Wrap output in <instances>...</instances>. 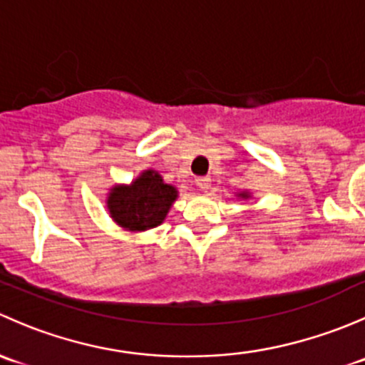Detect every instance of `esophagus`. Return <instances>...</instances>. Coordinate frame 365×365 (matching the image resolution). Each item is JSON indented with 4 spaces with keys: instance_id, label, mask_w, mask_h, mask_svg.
Here are the masks:
<instances>
[{
    "instance_id": "obj_1",
    "label": "esophagus",
    "mask_w": 365,
    "mask_h": 365,
    "mask_svg": "<svg viewBox=\"0 0 365 365\" xmlns=\"http://www.w3.org/2000/svg\"><path fill=\"white\" fill-rule=\"evenodd\" d=\"M196 185L200 187L201 190H208L210 187H212V180H210L208 176H200V178H196Z\"/></svg>"
}]
</instances>
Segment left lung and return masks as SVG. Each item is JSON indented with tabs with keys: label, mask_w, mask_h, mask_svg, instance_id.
Segmentation results:
<instances>
[{
	"label": "left lung",
	"mask_w": 365,
	"mask_h": 365,
	"mask_svg": "<svg viewBox=\"0 0 365 365\" xmlns=\"http://www.w3.org/2000/svg\"><path fill=\"white\" fill-rule=\"evenodd\" d=\"M238 197H244V200H247V197H251V194H249V192H240V194H238Z\"/></svg>",
	"instance_id": "1"
}]
</instances>
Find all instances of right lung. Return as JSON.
Masks as SVG:
<instances>
[{"label":"right lung","mask_w":365,"mask_h":365,"mask_svg":"<svg viewBox=\"0 0 365 365\" xmlns=\"http://www.w3.org/2000/svg\"><path fill=\"white\" fill-rule=\"evenodd\" d=\"M176 197V187L164 183L153 169H146L128 185H114L109 190L108 210L118 226L135 233L160 226Z\"/></svg>","instance_id":"right-lung-1"}]
</instances>
